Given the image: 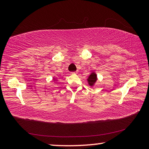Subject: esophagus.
<instances>
[{
    "label": "esophagus",
    "mask_w": 149,
    "mask_h": 149,
    "mask_svg": "<svg viewBox=\"0 0 149 149\" xmlns=\"http://www.w3.org/2000/svg\"><path fill=\"white\" fill-rule=\"evenodd\" d=\"M77 72H72V74H77Z\"/></svg>",
    "instance_id": "esophagus-1"
}]
</instances>
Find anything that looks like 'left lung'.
Segmentation results:
<instances>
[{
    "instance_id": "obj_1",
    "label": "left lung",
    "mask_w": 149,
    "mask_h": 149,
    "mask_svg": "<svg viewBox=\"0 0 149 149\" xmlns=\"http://www.w3.org/2000/svg\"><path fill=\"white\" fill-rule=\"evenodd\" d=\"M97 81V75L95 72H92L91 74L89 75V76L87 78V82L89 85L91 87L94 86L95 83Z\"/></svg>"
}]
</instances>
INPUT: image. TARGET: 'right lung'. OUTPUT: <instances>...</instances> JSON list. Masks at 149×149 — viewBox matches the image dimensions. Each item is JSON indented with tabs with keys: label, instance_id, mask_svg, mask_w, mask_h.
Returning a JSON list of instances; mask_svg holds the SVG:
<instances>
[{
	"label": "right lung",
	"instance_id": "1",
	"mask_svg": "<svg viewBox=\"0 0 149 149\" xmlns=\"http://www.w3.org/2000/svg\"><path fill=\"white\" fill-rule=\"evenodd\" d=\"M53 80L54 81H56V78H54V77H53Z\"/></svg>",
	"mask_w": 149,
	"mask_h": 149
}]
</instances>
